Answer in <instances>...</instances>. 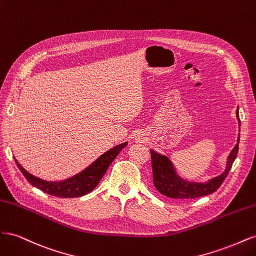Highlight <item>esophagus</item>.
I'll list each match as a JSON object with an SVG mask.
<instances>
[{"mask_svg": "<svg viewBox=\"0 0 256 256\" xmlns=\"http://www.w3.org/2000/svg\"><path fill=\"white\" fill-rule=\"evenodd\" d=\"M138 141H142V140H138Z\"/></svg>", "mask_w": 256, "mask_h": 256, "instance_id": "obj_1", "label": "esophagus"}]
</instances>
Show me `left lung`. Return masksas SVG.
<instances>
[{"label": "left lung", "mask_w": 256, "mask_h": 256, "mask_svg": "<svg viewBox=\"0 0 256 256\" xmlns=\"http://www.w3.org/2000/svg\"><path fill=\"white\" fill-rule=\"evenodd\" d=\"M236 116L239 122L240 129V120L238 109L236 111ZM240 134H238L237 144L228 154L226 171L219 176L212 178L206 182H188L182 178L175 171V168L170 160L164 154H158L154 150H150L152 157V180L154 184L156 189L168 198H178V200H188V198H196L212 194L214 191L219 189L222 182L226 180L230 170L233 166L237 154H238V143H239Z\"/></svg>", "instance_id": "left-lung-1"}]
</instances>
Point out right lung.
Returning <instances> with one entry per match:
<instances>
[{"label": "right lung", "mask_w": 256, "mask_h": 256, "mask_svg": "<svg viewBox=\"0 0 256 256\" xmlns=\"http://www.w3.org/2000/svg\"><path fill=\"white\" fill-rule=\"evenodd\" d=\"M127 144L128 142H125L114 146L113 148L106 152L79 174L60 182H47L40 180V178L30 174L26 170L23 168L16 158H14V161H16L18 168H20L22 174L24 175L28 182L37 189L48 193L50 196L72 198L88 194V193L94 189L99 184L102 176L106 174L108 168L110 166L113 160L118 157L120 152L124 147H126Z\"/></svg>", "instance_id": "add662e5"}]
</instances>
